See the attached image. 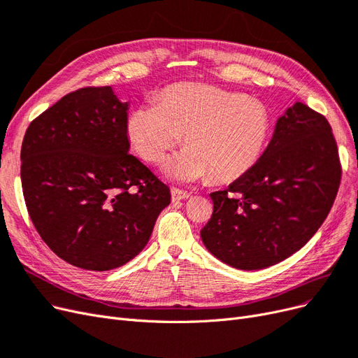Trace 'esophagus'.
<instances>
[{
  "label": "esophagus",
  "mask_w": 358,
  "mask_h": 358,
  "mask_svg": "<svg viewBox=\"0 0 358 358\" xmlns=\"http://www.w3.org/2000/svg\"><path fill=\"white\" fill-rule=\"evenodd\" d=\"M171 194H172V201H182V199H189L192 193L190 192H186V190H181V189H177L174 187L171 190Z\"/></svg>",
  "instance_id": "34e87169"
}]
</instances>
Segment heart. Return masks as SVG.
I'll use <instances>...</instances> for the list:
<instances>
[{"mask_svg": "<svg viewBox=\"0 0 358 358\" xmlns=\"http://www.w3.org/2000/svg\"><path fill=\"white\" fill-rule=\"evenodd\" d=\"M272 120L260 101L206 85H176L156 103L138 106L128 120L135 152L162 164L184 135L186 150L166 165L178 181H234L255 166L268 144Z\"/></svg>", "mask_w": 358, "mask_h": 358, "instance_id": "obj_1", "label": "heart"}]
</instances>
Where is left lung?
<instances>
[{
    "mask_svg": "<svg viewBox=\"0 0 358 358\" xmlns=\"http://www.w3.org/2000/svg\"><path fill=\"white\" fill-rule=\"evenodd\" d=\"M342 168L327 119L296 102L275 126L259 162L226 190L211 193L201 230L213 256L244 271L290 257L315 235L336 199Z\"/></svg>",
    "mask_w": 358,
    "mask_h": 358,
    "instance_id": "1",
    "label": "left lung"
}]
</instances>
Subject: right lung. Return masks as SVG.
<instances>
[{
  "label": "right lung",
  "mask_w": 358,
  "mask_h": 358,
  "mask_svg": "<svg viewBox=\"0 0 358 358\" xmlns=\"http://www.w3.org/2000/svg\"><path fill=\"white\" fill-rule=\"evenodd\" d=\"M128 102L111 86L65 95L34 119L20 150L28 214L57 257L87 271L132 260L171 192L129 153Z\"/></svg>",
  "instance_id": "right-lung-1"
}]
</instances>
